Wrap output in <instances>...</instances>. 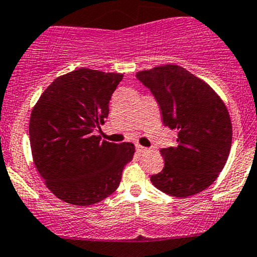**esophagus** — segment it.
Here are the masks:
<instances>
[{
  "label": "esophagus",
  "mask_w": 257,
  "mask_h": 257,
  "mask_svg": "<svg viewBox=\"0 0 257 257\" xmlns=\"http://www.w3.org/2000/svg\"><path fill=\"white\" fill-rule=\"evenodd\" d=\"M136 152H138V153H145V152H148V148H144V147H141V145L136 144Z\"/></svg>",
  "instance_id": "34e87169"
}]
</instances>
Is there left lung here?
<instances>
[{"label":"left lung","instance_id":"1","mask_svg":"<svg viewBox=\"0 0 257 257\" xmlns=\"http://www.w3.org/2000/svg\"><path fill=\"white\" fill-rule=\"evenodd\" d=\"M157 99L164 126L177 133L175 147L163 148L164 168L153 185L176 197L199 194L216 180L232 147L229 113L219 95L177 65L136 74Z\"/></svg>","mask_w":257,"mask_h":257}]
</instances>
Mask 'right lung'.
Returning a JSON list of instances; mask_svg holds the SVG:
<instances>
[{"label":"right lung","mask_w":257,"mask_h":257,"mask_svg":"<svg viewBox=\"0 0 257 257\" xmlns=\"http://www.w3.org/2000/svg\"><path fill=\"white\" fill-rule=\"evenodd\" d=\"M123 75L79 69L53 80L32 110L33 159L47 187L72 205H93L116 191L131 143L94 135L105 122L109 100Z\"/></svg>","instance_id":"add662e5"}]
</instances>
